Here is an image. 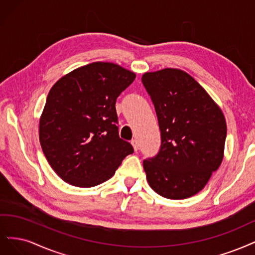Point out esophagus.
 Instances as JSON below:
<instances>
[{"label":"esophagus","mask_w":255,"mask_h":255,"mask_svg":"<svg viewBox=\"0 0 255 255\" xmlns=\"http://www.w3.org/2000/svg\"><path fill=\"white\" fill-rule=\"evenodd\" d=\"M131 144H132V146H133V149H134V151H137L138 150V143H137V139H132V141H131Z\"/></svg>","instance_id":"34e87169"}]
</instances>
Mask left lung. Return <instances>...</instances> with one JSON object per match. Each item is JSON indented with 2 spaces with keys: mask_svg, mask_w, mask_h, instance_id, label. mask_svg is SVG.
<instances>
[{
  "mask_svg": "<svg viewBox=\"0 0 255 255\" xmlns=\"http://www.w3.org/2000/svg\"><path fill=\"white\" fill-rule=\"evenodd\" d=\"M142 83L161 131L159 152L143 161L147 181L165 198H188L202 190L223 162L227 136L223 111L184 71L145 73Z\"/></svg>",
  "mask_w": 255,
  "mask_h": 255,
  "instance_id": "8db88e82",
  "label": "left lung"
}]
</instances>
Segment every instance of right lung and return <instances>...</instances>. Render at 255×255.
<instances>
[{"instance_id":"right-lung-1","label":"right lung","mask_w":255,"mask_h":255,"mask_svg":"<svg viewBox=\"0 0 255 255\" xmlns=\"http://www.w3.org/2000/svg\"><path fill=\"white\" fill-rule=\"evenodd\" d=\"M135 74L116 63L93 62L52 87L40 119L46 160L63 181L92 187L110 179L133 147L119 135L117 98Z\"/></svg>"}]
</instances>
